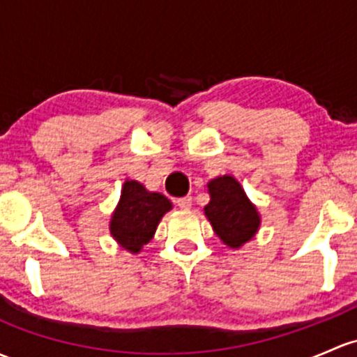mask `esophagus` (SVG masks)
I'll use <instances>...</instances> for the list:
<instances>
[{
	"label": "esophagus",
	"instance_id": "esophagus-1",
	"mask_svg": "<svg viewBox=\"0 0 357 357\" xmlns=\"http://www.w3.org/2000/svg\"><path fill=\"white\" fill-rule=\"evenodd\" d=\"M191 202H193V198L190 197H183V198H178V200H176V204H178V207H181V208H190L191 207Z\"/></svg>",
	"mask_w": 357,
	"mask_h": 357
}]
</instances>
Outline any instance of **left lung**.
I'll list each match as a JSON object with an SVG mask.
<instances>
[{
  "label": "left lung",
  "mask_w": 357,
  "mask_h": 357,
  "mask_svg": "<svg viewBox=\"0 0 357 357\" xmlns=\"http://www.w3.org/2000/svg\"><path fill=\"white\" fill-rule=\"evenodd\" d=\"M208 191L210 204L204 210L215 234L231 248L250 241L258 231L260 217L241 185L231 176H222L208 183Z\"/></svg>",
  "instance_id": "8db88e82"
}]
</instances>
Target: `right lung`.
Wrapping results in <instances>:
<instances>
[{"label":"right lung","instance_id":"add662e5","mask_svg":"<svg viewBox=\"0 0 357 357\" xmlns=\"http://www.w3.org/2000/svg\"><path fill=\"white\" fill-rule=\"evenodd\" d=\"M171 202L160 193H150L138 181H126L119 205L111 220V234L131 253H138L155 232Z\"/></svg>","mask_w":357,"mask_h":357}]
</instances>
